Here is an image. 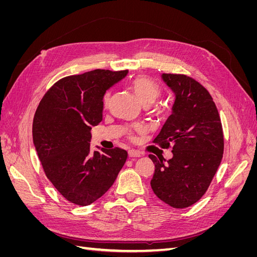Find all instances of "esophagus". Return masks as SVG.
Listing matches in <instances>:
<instances>
[{"mask_svg":"<svg viewBox=\"0 0 257 257\" xmlns=\"http://www.w3.org/2000/svg\"><path fill=\"white\" fill-rule=\"evenodd\" d=\"M141 155H142V153L139 152V151H136V150H128V157L130 158H141Z\"/></svg>","mask_w":257,"mask_h":257,"instance_id":"obj_1","label":"esophagus"}]
</instances>
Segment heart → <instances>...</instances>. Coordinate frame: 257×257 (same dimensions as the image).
Masks as SVG:
<instances>
[{"label":"heart","mask_w":257,"mask_h":257,"mask_svg":"<svg viewBox=\"0 0 257 257\" xmlns=\"http://www.w3.org/2000/svg\"><path fill=\"white\" fill-rule=\"evenodd\" d=\"M132 89H133L139 102H141L144 106L152 105L155 100L160 97L162 93L159 84L145 76H141L135 78L133 82H132ZM108 98H109V93H107L105 95L104 104H107ZM135 131L137 133H142L144 130L142 126L137 125L135 126Z\"/></svg>","instance_id":"heart-1"}]
</instances>
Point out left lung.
I'll return each instance as SVG.
<instances>
[{
	"label": "left lung",
	"instance_id": "left-lung-1",
	"mask_svg": "<svg viewBox=\"0 0 257 257\" xmlns=\"http://www.w3.org/2000/svg\"><path fill=\"white\" fill-rule=\"evenodd\" d=\"M175 94L172 114L153 143L173 147V158L150 154L155 165L151 188L168 206L182 209L203 197L223 158L224 137L216 106L209 92L185 75L162 74Z\"/></svg>",
	"mask_w": 257,
	"mask_h": 257
}]
</instances>
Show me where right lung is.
Wrapping results in <instances>:
<instances>
[{"label":"right lung","mask_w":257,"mask_h":257,"mask_svg":"<svg viewBox=\"0 0 257 257\" xmlns=\"http://www.w3.org/2000/svg\"><path fill=\"white\" fill-rule=\"evenodd\" d=\"M128 71L95 69L59 80L33 120V143L44 172L71 203L88 206L110 189L127 159L120 148L93 151L91 130L103 120V98Z\"/></svg>","instance_id":"1"}]
</instances>
